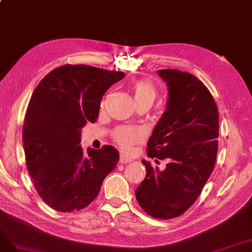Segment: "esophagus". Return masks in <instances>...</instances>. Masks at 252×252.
I'll use <instances>...</instances> for the list:
<instances>
[{"instance_id":"1","label":"esophagus","mask_w":252,"mask_h":252,"mask_svg":"<svg viewBox=\"0 0 252 252\" xmlns=\"http://www.w3.org/2000/svg\"><path fill=\"white\" fill-rule=\"evenodd\" d=\"M131 161H132V159L126 157V156H125L124 154H121V155H120L119 163H121V164H126V163H129V162H131Z\"/></svg>"}]
</instances>
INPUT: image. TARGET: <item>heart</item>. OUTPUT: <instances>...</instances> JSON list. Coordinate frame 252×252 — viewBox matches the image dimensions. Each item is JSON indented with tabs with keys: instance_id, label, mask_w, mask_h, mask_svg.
<instances>
[{
	"instance_id": "b5f03b06",
	"label": "heart",
	"mask_w": 252,
	"mask_h": 252,
	"mask_svg": "<svg viewBox=\"0 0 252 252\" xmlns=\"http://www.w3.org/2000/svg\"><path fill=\"white\" fill-rule=\"evenodd\" d=\"M133 94L136 103L141 101H154L157 95L156 87L149 79L137 80L133 85ZM113 140L125 152H131L135 144L143 140L144 134L139 128L120 126L112 134Z\"/></svg>"
}]
</instances>
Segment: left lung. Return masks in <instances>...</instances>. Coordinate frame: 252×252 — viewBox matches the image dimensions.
Wrapping results in <instances>:
<instances>
[{"instance_id":"8db88e82","label":"left lung","mask_w":252,"mask_h":252,"mask_svg":"<svg viewBox=\"0 0 252 252\" xmlns=\"http://www.w3.org/2000/svg\"><path fill=\"white\" fill-rule=\"evenodd\" d=\"M158 74L168 87V101L148 142L147 154L152 159H167L168 163L160 172L142 160L147 176L135 194L148 215L167 220L193 204L213 173L219 112L212 93L190 73L162 69Z\"/></svg>"}]
</instances>
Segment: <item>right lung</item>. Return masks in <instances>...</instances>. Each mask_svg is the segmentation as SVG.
Instances as JSON below:
<instances>
[{
    "instance_id": "obj_1",
    "label": "right lung",
    "mask_w": 252,
    "mask_h": 252,
    "mask_svg": "<svg viewBox=\"0 0 252 252\" xmlns=\"http://www.w3.org/2000/svg\"><path fill=\"white\" fill-rule=\"evenodd\" d=\"M124 72L63 64L40 80L24 118L23 143L32 183L46 204L62 213L87 207L119 161L111 145L84 153L82 127L98 117L105 91Z\"/></svg>"
}]
</instances>
